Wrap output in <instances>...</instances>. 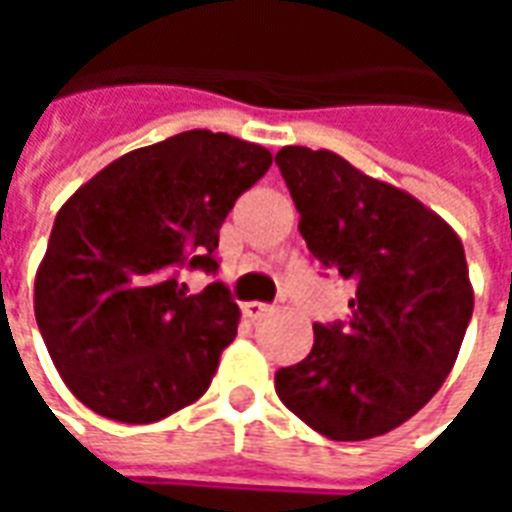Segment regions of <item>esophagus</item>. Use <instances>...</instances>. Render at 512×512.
Returning a JSON list of instances; mask_svg holds the SVG:
<instances>
[{
    "label": "esophagus",
    "mask_w": 512,
    "mask_h": 512,
    "mask_svg": "<svg viewBox=\"0 0 512 512\" xmlns=\"http://www.w3.org/2000/svg\"><path fill=\"white\" fill-rule=\"evenodd\" d=\"M241 310H244V315L249 318V321H257V318L268 315V312L274 310V307H271V304H263V301H246Z\"/></svg>",
    "instance_id": "1"
}]
</instances>
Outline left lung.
<instances>
[{
    "instance_id": "1",
    "label": "left lung",
    "mask_w": 512,
    "mask_h": 512,
    "mask_svg": "<svg viewBox=\"0 0 512 512\" xmlns=\"http://www.w3.org/2000/svg\"><path fill=\"white\" fill-rule=\"evenodd\" d=\"M274 161L310 255L356 285L348 321L315 323L310 354L277 370L279 400L326 439L389 433L439 392L461 351L474 310L461 238L337 153L290 145Z\"/></svg>"
}]
</instances>
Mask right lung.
Here are the masks:
<instances>
[{
	"label": "right lung",
	"mask_w": 512,
	"mask_h": 512,
	"mask_svg": "<svg viewBox=\"0 0 512 512\" xmlns=\"http://www.w3.org/2000/svg\"><path fill=\"white\" fill-rule=\"evenodd\" d=\"M271 167L266 147L183 131L101 169L65 202L35 279V318L62 381L101 417L145 425L205 395L238 332L216 274L219 227Z\"/></svg>",
	"instance_id": "1"
}]
</instances>
